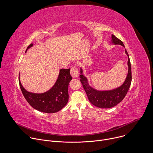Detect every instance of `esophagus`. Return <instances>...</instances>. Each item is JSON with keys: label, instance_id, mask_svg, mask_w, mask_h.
Listing matches in <instances>:
<instances>
[{"label": "esophagus", "instance_id": "1", "mask_svg": "<svg viewBox=\"0 0 153 153\" xmlns=\"http://www.w3.org/2000/svg\"><path fill=\"white\" fill-rule=\"evenodd\" d=\"M70 74L73 77H78L79 71L75 66L71 67V70H70Z\"/></svg>", "mask_w": 153, "mask_h": 153}]
</instances>
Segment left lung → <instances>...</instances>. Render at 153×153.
I'll return each mask as SVG.
<instances>
[{"label": "left lung", "mask_w": 153, "mask_h": 153, "mask_svg": "<svg viewBox=\"0 0 153 153\" xmlns=\"http://www.w3.org/2000/svg\"><path fill=\"white\" fill-rule=\"evenodd\" d=\"M111 43L114 45H120L125 47L123 42L117 38L114 35L111 36ZM125 53L128 56V72L126 79L123 83L118 88L108 91H99L93 88L89 85L88 79L83 76V70L80 68V80L83 88L88 96L89 101L94 106L101 108H110L115 106L124 99L129 88L131 83V67L129 58V55L125 50Z\"/></svg>", "instance_id": "left-lung-1"}]
</instances>
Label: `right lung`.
Here are the masks:
<instances>
[{
  "mask_svg": "<svg viewBox=\"0 0 153 153\" xmlns=\"http://www.w3.org/2000/svg\"><path fill=\"white\" fill-rule=\"evenodd\" d=\"M33 45L31 43L25 53ZM70 71V68L60 70L58 78L53 86L43 93L28 92L23 87L19 77L22 93L28 103L36 110L46 113H56L62 110L68 101V85L72 80Z\"/></svg>",
  "mask_w": 153,
  "mask_h": 153,
  "instance_id": "right-lung-1",
  "label": "right lung"
}]
</instances>
